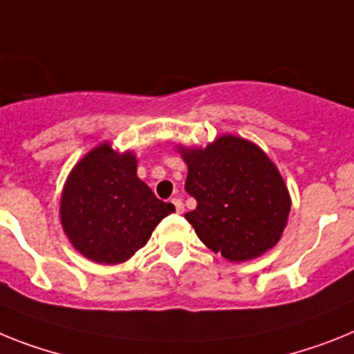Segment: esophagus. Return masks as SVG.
I'll return each instance as SVG.
<instances>
[{
	"label": "esophagus",
	"instance_id": "obj_1",
	"mask_svg": "<svg viewBox=\"0 0 354 354\" xmlns=\"http://www.w3.org/2000/svg\"><path fill=\"white\" fill-rule=\"evenodd\" d=\"M171 201L174 203V207H176V212L183 214V210H185V207H183V201L180 200V198H172Z\"/></svg>",
	"mask_w": 354,
	"mask_h": 354
}]
</instances>
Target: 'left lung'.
Here are the masks:
<instances>
[{
  "label": "left lung",
  "instance_id": "left-lung-1",
  "mask_svg": "<svg viewBox=\"0 0 354 354\" xmlns=\"http://www.w3.org/2000/svg\"><path fill=\"white\" fill-rule=\"evenodd\" d=\"M182 154L185 191L198 201L185 219L210 250L248 261L279 241L292 203L277 167L257 145L227 135Z\"/></svg>",
  "mask_w": 354,
  "mask_h": 354
}]
</instances>
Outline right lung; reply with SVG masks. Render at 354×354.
<instances>
[{
  "label": "right lung",
  "instance_id": "obj_1",
  "mask_svg": "<svg viewBox=\"0 0 354 354\" xmlns=\"http://www.w3.org/2000/svg\"><path fill=\"white\" fill-rule=\"evenodd\" d=\"M174 205L136 176V158L99 145L77 163L61 198V223L71 245L100 264L124 263L147 243Z\"/></svg>",
  "mask_w": 354,
  "mask_h": 354
}]
</instances>
